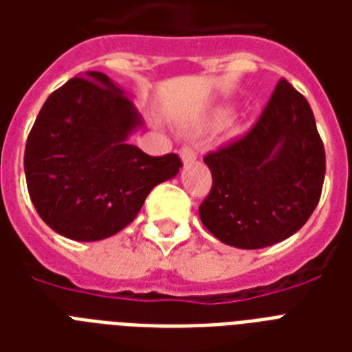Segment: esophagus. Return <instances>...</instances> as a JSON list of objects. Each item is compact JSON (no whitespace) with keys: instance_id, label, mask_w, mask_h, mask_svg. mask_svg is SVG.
I'll use <instances>...</instances> for the list:
<instances>
[{"instance_id":"obj_1","label":"esophagus","mask_w":352,"mask_h":352,"mask_svg":"<svg viewBox=\"0 0 352 352\" xmlns=\"http://www.w3.org/2000/svg\"><path fill=\"white\" fill-rule=\"evenodd\" d=\"M181 159L184 164H188V162H193V160L197 159V151L192 148V146H182L181 148Z\"/></svg>"}]
</instances>
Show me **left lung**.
Wrapping results in <instances>:
<instances>
[{
	"instance_id": "left-lung-1",
	"label": "left lung",
	"mask_w": 352,
	"mask_h": 352,
	"mask_svg": "<svg viewBox=\"0 0 352 352\" xmlns=\"http://www.w3.org/2000/svg\"><path fill=\"white\" fill-rule=\"evenodd\" d=\"M212 190L199 215L206 230L235 248L287 239L322 197L325 149L309 102L281 78L250 131L204 157Z\"/></svg>"
}]
</instances>
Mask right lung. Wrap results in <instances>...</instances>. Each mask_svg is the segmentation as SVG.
<instances>
[{
	"mask_svg": "<svg viewBox=\"0 0 352 352\" xmlns=\"http://www.w3.org/2000/svg\"><path fill=\"white\" fill-rule=\"evenodd\" d=\"M140 126L133 102L98 71L71 78L45 100L25 146V177L36 212L74 241L126 228L148 193L182 168L181 157H149L127 135Z\"/></svg>",
	"mask_w": 352,
	"mask_h": 352,
	"instance_id": "obj_1",
	"label": "right lung"
}]
</instances>
